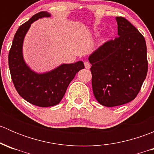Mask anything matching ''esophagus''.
<instances>
[{"mask_svg": "<svg viewBox=\"0 0 154 154\" xmlns=\"http://www.w3.org/2000/svg\"><path fill=\"white\" fill-rule=\"evenodd\" d=\"M84 66L86 69H88V68H90V67H91V64H90V63L88 61L84 62Z\"/></svg>", "mask_w": 154, "mask_h": 154, "instance_id": "1", "label": "esophagus"}]
</instances>
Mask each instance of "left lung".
Returning a JSON list of instances; mask_svg holds the SVG:
<instances>
[{"label": "left lung", "instance_id": "8db88e82", "mask_svg": "<svg viewBox=\"0 0 154 154\" xmlns=\"http://www.w3.org/2000/svg\"><path fill=\"white\" fill-rule=\"evenodd\" d=\"M118 35L96 50L91 64L94 95L105 106H116L136 98L148 69L145 39L124 17H116Z\"/></svg>", "mask_w": 154, "mask_h": 154}]
</instances>
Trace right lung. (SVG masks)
<instances>
[{
  "instance_id": "right-lung-1",
  "label": "right lung",
  "mask_w": 154,
  "mask_h": 154,
  "mask_svg": "<svg viewBox=\"0 0 154 154\" xmlns=\"http://www.w3.org/2000/svg\"><path fill=\"white\" fill-rule=\"evenodd\" d=\"M50 16L48 12L42 11L20 26L15 34L8 57L11 77L16 91L27 102L40 107L58 104L75 74L85 68L83 62L78 61L63 64L49 72L37 74L27 66L22 54L24 36L35 20Z\"/></svg>"
}]
</instances>
